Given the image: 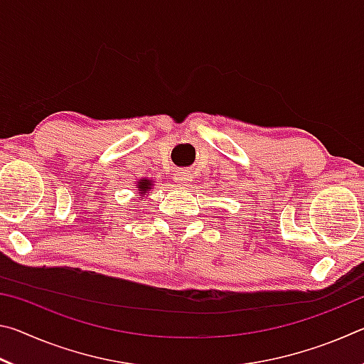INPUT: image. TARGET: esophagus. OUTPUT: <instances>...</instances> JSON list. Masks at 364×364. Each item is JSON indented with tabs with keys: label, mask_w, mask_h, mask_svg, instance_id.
Listing matches in <instances>:
<instances>
[{
	"label": "esophagus",
	"mask_w": 364,
	"mask_h": 364,
	"mask_svg": "<svg viewBox=\"0 0 364 364\" xmlns=\"http://www.w3.org/2000/svg\"><path fill=\"white\" fill-rule=\"evenodd\" d=\"M175 180H176L178 183H181V184H189L191 181H193V175H191L188 170H180V171H178V173L175 175Z\"/></svg>",
	"instance_id": "obj_1"
}]
</instances>
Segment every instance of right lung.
I'll return each instance as SVG.
<instances>
[{
    "mask_svg": "<svg viewBox=\"0 0 364 364\" xmlns=\"http://www.w3.org/2000/svg\"><path fill=\"white\" fill-rule=\"evenodd\" d=\"M154 186V181L149 180V178H141V180L136 181V191L141 194L139 199H144L146 196H149V191L152 189Z\"/></svg>",
    "mask_w": 364,
    "mask_h": 364,
    "instance_id": "add662e5",
    "label": "right lung"
}]
</instances>
